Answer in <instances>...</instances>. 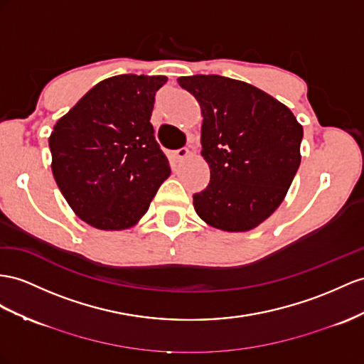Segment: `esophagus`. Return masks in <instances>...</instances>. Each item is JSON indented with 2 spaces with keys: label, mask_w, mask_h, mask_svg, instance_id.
Masks as SVG:
<instances>
[{
  "label": "esophagus",
  "mask_w": 364,
  "mask_h": 364,
  "mask_svg": "<svg viewBox=\"0 0 364 364\" xmlns=\"http://www.w3.org/2000/svg\"><path fill=\"white\" fill-rule=\"evenodd\" d=\"M189 149H186V147H183V149H178V151H175L173 154H172V158L175 160V163H178V161H181V160H184V158H188L189 156Z\"/></svg>",
  "instance_id": "34e87169"
}]
</instances>
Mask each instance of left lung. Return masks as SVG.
<instances>
[{"instance_id": "obj_1", "label": "left lung", "mask_w": 364, "mask_h": 364, "mask_svg": "<svg viewBox=\"0 0 364 364\" xmlns=\"http://www.w3.org/2000/svg\"><path fill=\"white\" fill-rule=\"evenodd\" d=\"M197 98L201 156L210 183L193 195V208L209 226L247 232L283 203L300 167L303 126L292 110L249 82L220 75L178 78Z\"/></svg>"}]
</instances>
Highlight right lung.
I'll use <instances>...</instances> for the list:
<instances>
[{"mask_svg": "<svg viewBox=\"0 0 364 364\" xmlns=\"http://www.w3.org/2000/svg\"><path fill=\"white\" fill-rule=\"evenodd\" d=\"M164 75H117L93 86L53 126L52 173L70 209L100 230L144 217L171 167L151 117Z\"/></svg>", "mask_w": 364, "mask_h": 364, "instance_id": "add662e5", "label": "right lung"}]
</instances>
